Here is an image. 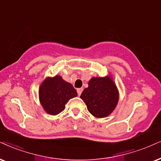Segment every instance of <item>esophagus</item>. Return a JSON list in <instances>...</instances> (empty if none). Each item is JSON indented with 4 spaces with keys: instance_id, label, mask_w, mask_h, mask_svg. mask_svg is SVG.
I'll return each mask as SVG.
<instances>
[{
    "instance_id": "obj_1",
    "label": "esophagus",
    "mask_w": 161,
    "mask_h": 161,
    "mask_svg": "<svg viewBox=\"0 0 161 161\" xmlns=\"http://www.w3.org/2000/svg\"><path fill=\"white\" fill-rule=\"evenodd\" d=\"M83 91V88L82 87H80V88H77V93H78V95L80 96L81 93H82Z\"/></svg>"
}]
</instances>
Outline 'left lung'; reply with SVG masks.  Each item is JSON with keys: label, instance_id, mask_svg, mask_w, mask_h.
Masks as SVG:
<instances>
[{"label": "left lung", "instance_id": "left-lung-1", "mask_svg": "<svg viewBox=\"0 0 161 161\" xmlns=\"http://www.w3.org/2000/svg\"><path fill=\"white\" fill-rule=\"evenodd\" d=\"M80 98L93 117L104 118L111 114L117 107L119 91L110 75L92 77L88 82V87L82 91Z\"/></svg>", "mask_w": 161, "mask_h": 161}]
</instances>
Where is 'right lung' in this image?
<instances>
[{
	"instance_id": "add662e5",
	"label": "right lung",
	"mask_w": 161,
	"mask_h": 161,
	"mask_svg": "<svg viewBox=\"0 0 161 161\" xmlns=\"http://www.w3.org/2000/svg\"><path fill=\"white\" fill-rule=\"evenodd\" d=\"M76 96L74 86L59 75L44 79L38 90L41 105L50 115H57L64 111L66 103Z\"/></svg>"
}]
</instances>
